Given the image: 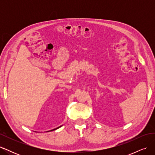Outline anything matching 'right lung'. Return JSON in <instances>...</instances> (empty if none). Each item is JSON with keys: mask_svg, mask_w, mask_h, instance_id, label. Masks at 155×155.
Returning <instances> with one entry per match:
<instances>
[{"mask_svg": "<svg viewBox=\"0 0 155 155\" xmlns=\"http://www.w3.org/2000/svg\"><path fill=\"white\" fill-rule=\"evenodd\" d=\"M62 126V125H61ZM61 127V126H60ZM60 127H57V128H55V129H52V130H48V131H52V130H55V129H58V128H59ZM47 132H48V131H47Z\"/></svg>", "mask_w": 155, "mask_h": 155, "instance_id": "right-lung-1", "label": "right lung"}]
</instances>
